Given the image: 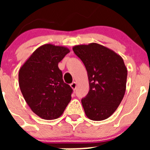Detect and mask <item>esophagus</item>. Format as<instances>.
<instances>
[{"label":"esophagus","mask_w":150,"mask_h":150,"mask_svg":"<svg viewBox=\"0 0 150 150\" xmlns=\"http://www.w3.org/2000/svg\"><path fill=\"white\" fill-rule=\"evenodd\" d=\"M71 87L74 90L76 89V82H73V83L71 84Z\"/></svg>","instance_id":"obj_1"}]
</instances>
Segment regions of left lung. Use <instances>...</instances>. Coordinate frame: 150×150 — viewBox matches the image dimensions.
Listing matches in <instances>:
<instances>
[{"label":"left lung","mask_w":150,"mask_h":150,"mask_svg":"<svg viewBox=\"0 0 150 150\" xmlns=\"http://www.w3.org/2000/svg\"><path fill=\"white\" fill-rule=\"evenodd\" d=\"M84 64L89 91L82 99L85 113L93 121L109 118L116 110L125 93L128 71L120 55L96 43L73 47Z\"/></svg>","instance_id":"1"}]
</instances>
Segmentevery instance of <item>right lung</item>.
<instances>
[{
    "mask_svg": "<svg viewBox=\"0 0 150 150\" xmlns=\"http://www.w3.org/2000/svg\"><path fill=\"white\" fill-rule=\"evenodd\" d=\"M70 50L44 44L33 52L18 72V84L28 105L43 120L60 117L71 100L73 89L63 81L59 63Z\"/></svg>",
    "mask_w": 150,
    "mask_h": 150,
    "instance_id": "add662e5",
    "label": "right lung"
}]
</instances>
